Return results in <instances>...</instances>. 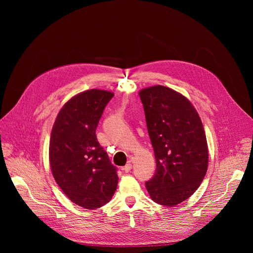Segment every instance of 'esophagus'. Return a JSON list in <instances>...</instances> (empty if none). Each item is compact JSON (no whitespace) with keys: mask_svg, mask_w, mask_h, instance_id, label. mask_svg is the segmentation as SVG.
Returning a JSON list of instances; mask_svg holds the SVG:
<instances>
[{"mask_svg":"<svg viewBox=\"0 0 253 253\" xmlns=\"http://www.w3.org/2000/svg\"><path fill=\"white\" fill-rule=\"evenodd\" d=\"M122 170H124L126 173H128L129 171H131V170H132V164H131V162H128V163L124 167V169H122Z\"/></svg>","mask_w":253,"mask_h":253,"instance_id":"obj_1","label":"esophagus"}]
</instances>
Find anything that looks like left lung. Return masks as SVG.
Masks as SVG:
<instances>
[{
  "label": "left lung",
  "mask_w": 253,
  "mask_h": 253,
  "mask_svg": "<svg viewBox=\"0 0 253 253\" xmlns=\"http://www.w3.org/2000/svg\"><path fill=\"white\" fill-rule=\"evenodd\" d=\"M156 171L145 182L155 203L178 205L192 195L208 168V147L202 120L188 99L169 87L139 91Z\"/></svg>",
  "instance_id": "8db88e82"
}]
</instances>
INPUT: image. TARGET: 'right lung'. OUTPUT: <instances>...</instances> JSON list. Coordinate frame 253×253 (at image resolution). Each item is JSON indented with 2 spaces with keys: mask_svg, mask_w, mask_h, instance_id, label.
I'll return each instance as SVG.
<instances>
[{
  "mask_svg": "<svg viewBox=\"0 0 253 253\" xmlns=\"http://www.w3.org/2000/svg\"><path fill=\"white\" fill-rule=\"evenodd\" d=\"M113 97L102 89L76 95L61 109L51 129L53 178L73 203L90 210L108 204L118 183L117 168L96 137L99 120Z\"/></svg>",
  "mask_w": 253,
  "mask_h": 253,
  "instance_id": "add662e5",
  "label": "right lung"
}]
</instances>
